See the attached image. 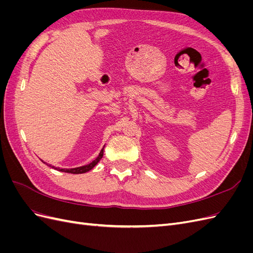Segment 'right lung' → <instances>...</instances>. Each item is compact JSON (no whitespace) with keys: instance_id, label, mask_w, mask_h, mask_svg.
<instances>
[{"instance_id":"1","label":"right lung","mask_w":253,"mask_h":253,"mask_svg":"<svg viewBox=\"0 0 253 253\" xmlns=\"http://www.w3.org/2000/svg\"><path fill=\"white\" fill-rule=\"evenodd\" d=\"M103 150H104V147L102 148V150L100 151V153H99V155H98V157L95 159V160H93V162H91L90 164H88V165H86V166H82V167H78V168H74V169H56L57 170H59V171H62V172H66V173H72V174H81V173H85V172H88L89 170H91L93 169V168L99 163V160H100L101 158H102V156H103ZM51 168H53V167H51Z\"/></svg>"}]
</instances>
